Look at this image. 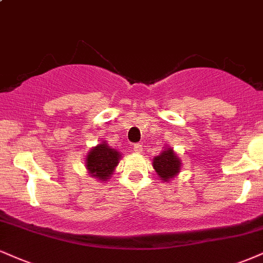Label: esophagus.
<instances>
[{
	"instance_id": "34e87169",
	"label": "esophagus",
	"mask_w": 263,
	"mask_h": 263,
	"mask_svg": "<svg viewBox=\"0 0 263 263\" xmlns=\"http://www.w3.org/2000/svg\"><path fill=\"white\" fill-rule=\"evenodd\" d=\"M132 149H134V152H136V153H141L142 145L140 143H136V144H134V148H132Z\"/></svg>"
}]
</instances>
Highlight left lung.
I'll list each match as a JSON object with an SVG mask.
<instances>
[{
	"label": "left lung",
	"instance_id": "obj_1",
	"mask_svg": "<svg viewBox=\"0 0 263 263\" xmlns=\"http://www.w3.org/2000/svg\"><path fill=\"white\" fill-rule=\"evenodd\" d=\"M153 167L160 180L170 181V179H174L180 173L181 160L176 156L173 148H165L159 156L153 159Z\"/></svg>",
	"mask_w": 263,
	"mask_h": 263
}]
</instances>
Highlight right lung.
Masks as SVG:
<instances>
[{
	"label": "right lung",
	"instance_id": "right-lung-1",
	"mask_svg": "<svg viewBox=\"0 0 263 263\" xmlns=\"http://www.w3.org/2000/svg\"><path fill=\"white\" fill-rule=\"evenodd\" d=\"M120 158H121L120 152L110 148L106 142H101L88 152V156L85 158V166L90 176L99 181H106L118 166Z\"/></svg>",
	"mask_w": 263,
	"mask_h": 263
}]
</instances>
